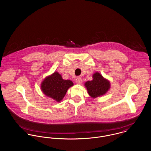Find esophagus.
Segmentation results:
<instances>
[{
	"label": "esophagus",
	"instance_id": "1",
	"mask_svg": "<svg viewBox=\"0 0 151 151\" xmlns=\"http://www.w3.org/2000/svg\"><path fill=\"white\" fill-rule=\"evenodd\" d=\"M76 83L78 84H81V83H82V80H81V78L80 77H78L76 79Z\"/></svg>",
	"mask_w": 151,
	"mask_h": 151
}]
</instances>
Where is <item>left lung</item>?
Masks as SVG:
<instances>
[{
    "label": "left lung",
    "mask_w": 151,
    "mask_h": 151,
    "mask_svg": "<svg viewBox=\"0 0 151 151\" xmlns=\"http://www.w3.org/2000/svg\"><path fill=\"white\" fill-rule=\"evenodd\" d=\"M93 79L86 81L84 84L88 94L93 98L104 95L110 88V83L99 72H95L93 76Z\"/></svg>",
    "instance_id": "obj_1"
}]
</instances>
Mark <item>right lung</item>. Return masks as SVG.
Listing matches in <instances>:
<instances>
[{"label":"right lung","instance_id":"1","mask_svg":"<svg viewBox=\"0 0 151 151\" xmlns=\"http://www.w3.org/2000/svg\"><path fill=\"white\" fill-rule=\"evenodd\" d=\"M73 85L70 80H64L58 72L47 76L42 81L41 88L43 93L57 102H60L65 95L68 89Z\"/></svg>","mask_w":151,"mask_h":151}]
</instances>
